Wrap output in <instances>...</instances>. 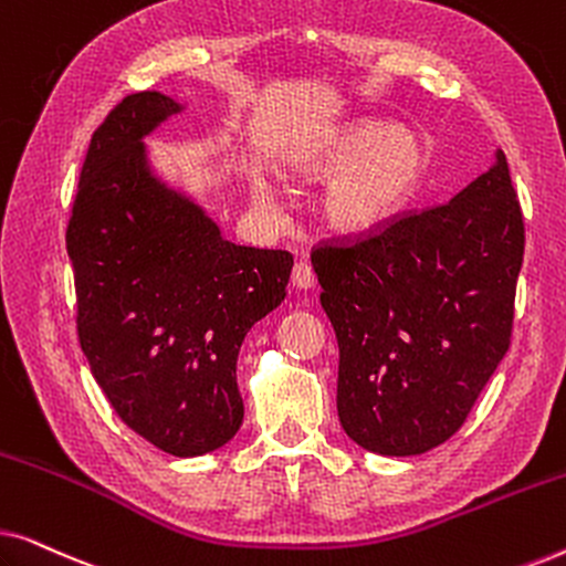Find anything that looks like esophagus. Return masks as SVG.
Listing matches in <instances>:
<instances>
[{"label": "esophagus", "mask_w": 566, "mask_h": 566, "mask_svg": "<svg viewBox=\"0 0 566 566\" xmlns=\"http://www.w3.org/2000/svg\"><path fill=\"white\" fill-rule=\"evenodd\" d=\"M291 281H293V285H296V289H312V285L316 283V275H314L312 265H308V262H304V260L296 262V265H293Z\"/></svg>", "instance_id": "1"}]
</instances>
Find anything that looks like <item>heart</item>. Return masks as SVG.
Listing matches in <instances>:
<instances>
[{"mask_svg": "<svg viewBox=\"0 0 566 566\" xmlns=\"http://www.w3.org/2000/svg\"><path fill=\"white\" fill-rule=\"evenodd\" d=\"M343 169L322 198L324 221L345 237H366L384 229L412 200L428 169V151L420 136L407 128H389L358 120L335 130L301 154L293 172L322 180Z\"/></svg>", "mask_w": 566, "mask_h": 566, "instance_id": "heart-1", "label": "heart"}]
</instances>
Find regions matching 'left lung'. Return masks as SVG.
I'll use <instances>...</instances> for the list:
<instances>
[{"mask_svg":"<svg viewBox=\"0 0 566 566\" xmlns=\"http://www.w3.org/2000/svg\"><path fill=\"white\" fill-rule=\"evenodd\" d=\"M525 223L505 154L448 203L312 250L339 347L337 415L381 455L459 432L513 339Z\"/></svg>","mask_w":566,"mask_h":566,"instance_id":"8db88e82","label":"left lung"}]
</instances>
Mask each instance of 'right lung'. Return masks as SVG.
Segmentation results:
<instances>
[{
	"label": "right lung",
	"mask_w": 566,
	"mask_h": 566,
	"mask_svg": "<svg viewBox=\"0 0 566 566\" xmlns=\"http://www.w3.org/2000/svg\"><path fill=\"white\" fill-rule=\"evenodd\" d=\"M177 111L136 92L107 113L84 157L66 252L76 335L99 389L130 430L188 459L242 424L239 347L283 301L293 258L227 242L149 175L142 136Z\"/></svg>",
	"instance_id": "obj_1"
}]
</instances>
